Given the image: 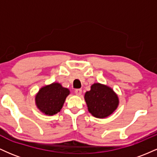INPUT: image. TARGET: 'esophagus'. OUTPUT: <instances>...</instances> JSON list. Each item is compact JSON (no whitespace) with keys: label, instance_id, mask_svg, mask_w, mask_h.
Wrapping results in <instances>:
<instances>
[{"label":"esophagus","instance_id":"esophagus-1","mask_svg":"<svg viewBox=\"0 0 157 157\" xmlns=\"http://www.w3.org/2000/svg\"><path fill=\"white\" fill-rule=\"evenodd\" d=\"M75 94H76V95H77V96H80V95H81V94H82V89H76L75 90Z\"/></svg>","mask_w":157,"mask_h":157}]
</instances>
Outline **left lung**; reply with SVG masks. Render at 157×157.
Returning <instances> with one entry per match:
<instances>
[{
	"label": "left lung",
	"mask_w": 157,
	"mask_h": 157,
	"mask_svg": "<svg viewBox=\"0 0 157 157\" xmlns=\"http://www.w3.org/2000/svg\"><path fill=\"white\" fill-rule=\"evenodd\" d=\"M85 100L89 112L97 118L109 116L119 103L118 97L113 90L100 83L91 86V90L85 94Z\"/></svg>",
	"instance_id": "obj_1"
}]
</instances>
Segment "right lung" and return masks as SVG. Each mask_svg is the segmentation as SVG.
Here are the masks:
<instances>
[{
	"instance_id": "1",
	"label": "right lung",
	"mask_w": 157,
	"mask_h": 157,
	"mask_svg": "<svg viewBox=\"0 0 157 157\" xmlns=\"http://www.w3.org/2000/svg\"><path fill=\"white\" fill-rule=\"evenodd\" d=\"M69 90L62 87L59 83H52L45 86L36 95L37 108L47 115H53L60 111Z\"/></svg>"
}]
</instances>
